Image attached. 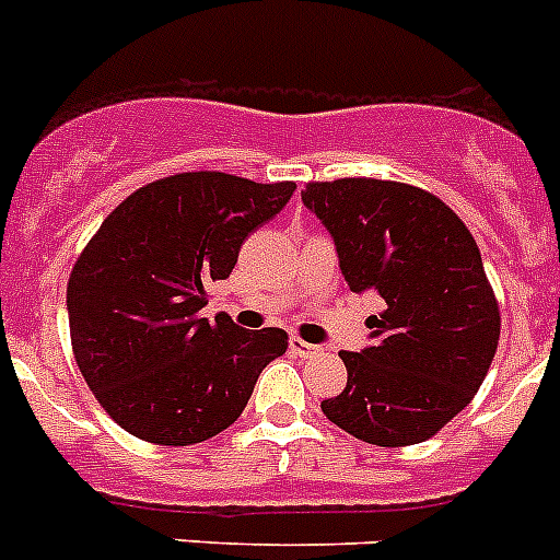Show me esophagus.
<instances>
[{"instance_id": "obj_1", "label": "esophagus", "mask_w": 560, "mask_h": 560, "mask_svg": "<svg viewBox=\"0 0 560 560\" xmlns=\"http://www.w3.org/2000/svg\"><path fill=\"white\" fill-rule=\"evenodd\" d=\"M291 352H296V355L300 358H314V355H319L322 352V347H316V343H307V341H302V338H291Z\"/></svg>"}]
</instances>
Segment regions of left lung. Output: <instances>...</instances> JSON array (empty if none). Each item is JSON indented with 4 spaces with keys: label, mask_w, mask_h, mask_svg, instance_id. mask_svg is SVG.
Listing matches in <instances>:
<instances>
[{
    "label": "left lung",
    "mask_w": 560,
    "mask_h": 560,
    "mask_svg": "<svg viewBox=\"0 0 560 560\" xmlns=\"http://www.w3.org/2000/svg\"><path fill=\"white\" fill-rule=\"evenodd\" d=\"M302 202L330 233L347 285L383 300L369 347L341 352L347 388L322 402L325 417L377 447L430 439L469 405L500 341L478 244L447 205L405 183H307Z\"/></svg>",
    "instance_id": "1"
}]
</instances>
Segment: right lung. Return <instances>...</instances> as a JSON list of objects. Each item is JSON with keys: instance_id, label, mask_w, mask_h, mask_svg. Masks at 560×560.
<instances>
[{"instance_id": "right-lung-1", "label": "right lung", "mask_w": 560, "mask_h": 560, "mask_svg": "<svg viewBox=\"0 0 560 560\" xmlns=\"http://www.w3.org/2000/svg\"><path fill=\"white\" fill-rule=\"evenodd\" d=\"M294 183L186 172L138 188L102 222L66 289L82 377L127 433L199 444L241 417L260 372L289 347L280 327L208 322V285L228 280L249 233Z\"/></svg>"}]
</instances>
